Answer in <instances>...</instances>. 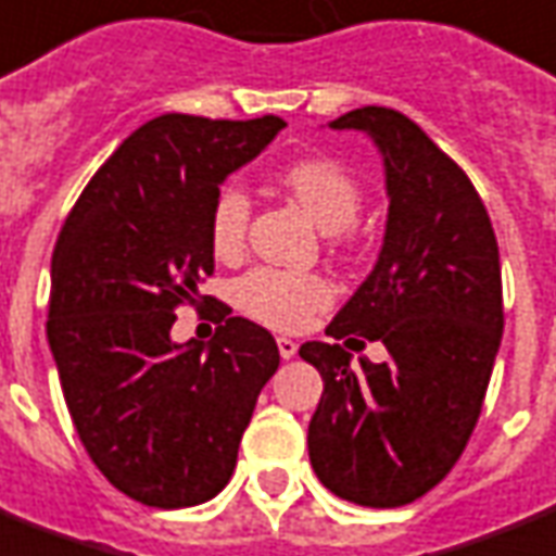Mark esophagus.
Wrapping results in <instances>:
<instances>
[{
    "mask_svg": "<svg viewBox=\"0 0 556 556\" xmlns=\"http://www.w3.org/2000/svg\"><path fill=\"white\" fill-rule=\"evenodd\" d=\"M277 346L282 358H294L296 355V341H291V338H277Z\"/></svg>",
    "mask_w": 556,
    "mask_h": 556,
    "instance_id": "esophagus-1",
    "label": "esophagus"
}]
</instances>
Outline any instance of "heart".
<instances>
[{
  "instance_id": "obj_1",
  "label": "heart",
  "mask_w": 556,
  "mask_h": 556,
  "mask_svg": "<svg viewBox=\"0 0 556 556\" xmlns=\"http://www.w3.org/2000/svg\"><path fill=\"white\" fill-rule=\"evenodd\" d=\"M282 186L326 232H341L362 212V186L332 160H296L279 175ZM250 198L239 184H224L210 206V241L218 256H236L244 244ZM332 300V288L317 274L253 268L236 282V303L274 329H300Z\"/></svg>"
}]
</instances>
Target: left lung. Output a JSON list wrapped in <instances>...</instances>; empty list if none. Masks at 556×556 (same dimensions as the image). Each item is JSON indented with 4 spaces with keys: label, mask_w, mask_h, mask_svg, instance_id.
Instances as JSON below:
<instances>
[{
    "label": "left lung",
    "mask_w": 556,
    "mask_h": 556,
    "mask_svg": "<svg viewBox=\"0 0 556 556\" xmlns=\"http://www.w3.org/2000/svg\"><path fill=\"white\" fill-rule=\"evenodd\" d=\"M379 148L388 222L379 260L326 326L306 341L324 396L308 422V460L326 490L362 507H402L457 464L484 405L502 344V265L476 186L426 130L391 108L329 122ZM381 340L389 362L349 367L334 340Z\"/></svg>",
    "instance_id": "obj_1"
}]
</instances>
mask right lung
<instances>
[{"label": "right lung", "mask_w": 556, "mask_h": 556, "mask_svg": "<svg viewBox=\"0 0 556 556\" xmlns=\"http://www.w3.org/2000/svg\"><path fill=\"white\" fill-rule=\"evenodd\" d=\"M282 127L277 116L151 118L96 172L54 244L46 334L63 400L92 464L148 507L222 493L279 367L274 334L224 303L210 344H177L172 326L215 270L212 198Z\"/></svg>", "instance_id": "1"}]
</instances>
